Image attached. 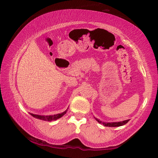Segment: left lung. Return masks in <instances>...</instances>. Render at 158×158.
Instances as JSON below:
<instances>
[{
    "label": "left lung",
    "instance_id": "1",
    "mask_svg": "<svg viewBox=\"0 0 158 158\" xmlns=\"http://www.w3.org/2000/svg\"><path fill=\"white\" fill-rule=\"evenodd\" d=\"M96 121H97L99 123L102 124L103 125H105L106 127H119V126H122V125H124L125 124H126L127 123L130 121L129 119L128 120H125V121H120V122H111V123H105V122H102L100 120L98 119L97 118L94 117Z\"/></svg>",
    "mask_w": 158,
    "mask_h": 158
}]
</instances>
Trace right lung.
Wrapping results in <instances>:
<instances>
[{"label":"right lung","instance_id":"obj_1","mask_svg":"<svg viewBox=\"0 0 158 158\" xmlns=\"http://www.w3.org/2000/svg\"><path fill=\"white\" fill-rule=\"evenodd\" d=\"M68 109H66V110L65 111H63V113L55 114V115H50V116H42V115H37V114H34L31 113H30V114L34 118H36L43 120V121H56V120L62 117L63 115H65L66 114L67 111H68Z\"/></svg>","mask_w":158,"mask_h":158}]
</instances>
